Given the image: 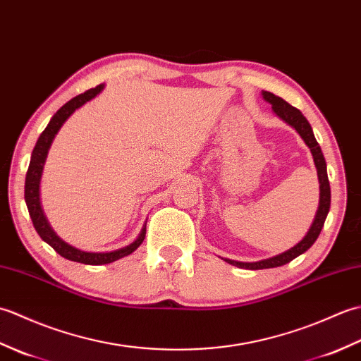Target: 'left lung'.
Returning <instances> with one entry per match:
<instances>
[{
	"label": "left lung",
	"mask_w": 361,
	"mask_h": 361,
	"mask_svg": "<svg viewBox=\"0 0 361 361\" xmlns=\"http://www.w3.org/2000/svg\"><path fill=\"white\" fill-rule=\"evenodd\" d=\"M262 97L268 104H271V110L276 116L281 118L283 122H287L290 127H293L298 132V135L304 140L305 145L310 149L313 163H315L317 172H318L319 204H318V211L315 214V219H313V224L307 231V234L302 237V240H299L295 247H291L290 250L281 252V255H276L273 257L257 260V262H240V260H233L226 257L224 259L228 264L239 268H247V270H264V268L281 267V265L288 264L290 260H293L295 257L301 256L302 252L307 251L318 239L321 229L324 226L329 209H331V186H329L326 159H324L323 152H321L319 144L315 140V135H313V130L309 124V121L304 118V114L298 109L287 104L282 97L274 96L273 93H270V91H262Z\"/></svg>",
	"instance_id": "left-lung-1"
}]
</instances>
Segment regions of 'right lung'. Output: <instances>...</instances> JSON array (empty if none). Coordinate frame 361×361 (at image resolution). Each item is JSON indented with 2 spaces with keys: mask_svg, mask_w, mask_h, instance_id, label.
Instances as JSON below:
<instances>
[{
  "mask_svg": "<svg viewBox=\"0 0 361 361\" xmlns=\"http://www.w3.org/2000/svg\"><path fill=\"white\" fill-rule=\"evenodd\" d=\"M105 88V83H101L96 88H91L85 93H82L79 96L73 97L71 101H68L62 109H59L57 113L51 118L49 124L46 126L43 130V133L40 137L37 140L35 147L32 150V155H30V163L29 169L26 173V183H25V200L26 206L29 211V216L32 219V224L35 231L42 239L56 250L60 256L73 260V262H80V264H87V265H104V264H111L114 260L126 257L128 255H132L135 250L140 248V245L144 242L145 237V225L142 226L140 235L136 239L122 247L119 250H113V251H105V252H93V251H83L73 247L68 242H65L62 237H59L57 233L54 231L52 226L49 225L48 219H46L43 208H42V202H40V181H42V173H43V167L46 163V158H48V152L52 145L54 137L59 133V130L62 128L65 124V121L71 116V114L80 109L82 105H85L91 99H94L101 91Z\"/></svg>",
  "mask_w": 361,
  "mask_h": 361,
  "instance_id": "obj_1",
  "label": "right lung"
}]
</instances>
